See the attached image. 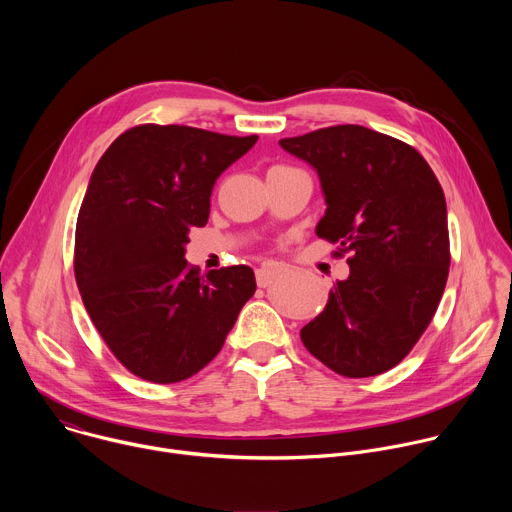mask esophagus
I'll return each instance as SVG.
<instances>
[{
  "label": "esophagus",
  "mask_w": 512,
  "mask_h": 512,
  "mask_svg": "<svg viewBox=\"0 0 512 512\" xmlns=\"http://www.w3.org/2000/svg\"><path fill=\"white\" fill-rule=\"evenodd\" d=\"M279 273H281V265H277V263H267V265H263L261 269H257V271H255L257 285H259V287H267V285H271V283H273V279H275Z\"/></svg>",
  "instance_id": "obj_1"
}]
</instances>
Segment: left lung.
<instances>
[{"label": "left lung", "instance_id": "8db88e82", "mask_svg": "<svg viewBox=\"0 0 512 512\" xmlns=\"http://www.w3.org/2000/svg\"><path fill=\"white\" fill-rule=\"evenodd\" d=\"M279 145L320 176L326 214L316 235L348 255L304 346L342 377L399 364L429 326L450 271L446 196L423 156L391 135L334 125Z\"/></svg>", "mask_w": 512, "mask_h": 512}]
</instances>
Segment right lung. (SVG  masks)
Returning a JSON list of instances; mask_svg holds the SVG:
<instances>
[{
  "label": "right lung",
  "instance_id": "1",
  "mask_svg": "<svg viewBox=\"0 0 512 512\" xmlns=\"http://www.w3.org/2000/svg\"><path fill=\"white\" fill-rule=\"evenodd\" d=\"M255 141L145 123L95 166L77 218L75 277L101 338L143 381L180 383L204 369L255 294L247 265L200 275L184 259L216 178Z\"/></svg>",
  "mask_w": 512,
  "mask_h": 512
}]
</instances>
